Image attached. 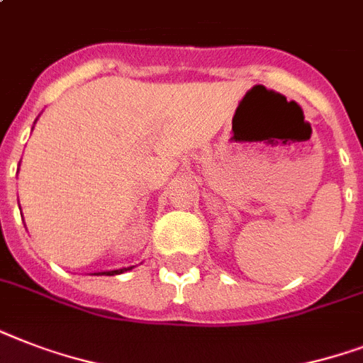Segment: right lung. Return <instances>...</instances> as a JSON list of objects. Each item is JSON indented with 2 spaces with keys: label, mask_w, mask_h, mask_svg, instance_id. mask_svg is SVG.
<instances>
[{
  "label": "right lung",
  "mask_w": 363,
  "mask_h": 363,
  "mask_svg": "<svg viewBox=\"0 0 363 363\" xmlns=\"http://www.w3.org/2000/svg\"><path fill=\"white\" fill-rule=\"evenodd\" d=\"M131 269V267H124V269H115V271H105V273H94V275H121L124 271Z\"/></svg>",
  "instance_id": "1"
}]
</instances>
